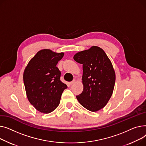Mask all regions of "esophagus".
Returning <instances> with one entry per match:
<instances>
[{"label": "esophagus", "instance_id": "obj_1", "mask_svg": "<svg viewBox=\"0 0 146 146\" xmlns=\"http://www.w3.org/2000/svg\"><path fill=\"white\" fill-rule=\"evenodd\" d=\"M75 82H76V81H75V80H74L72 81H71V82H70V84H71V85H72V84H75Z\"/></svg>", "mask_w": 146, "mask_h": 146}]
</instances>
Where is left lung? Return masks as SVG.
Listing matches in <instances>:
<instances>
[{"mask_svg": "<svg viewBox=\"0 0 146 146\" xmlns=\"http://www.w3.org/2000/svg\"><path fill=\"white\" fill-rule=\"evenodd\" d=\"M74 59L82 64L83 69V91L76 97L84 108L96 112L106 106L113 94L115 74L112 63L96 46L76 53Z\"/></svg>", "mask_w": 146, "mask_h": 146, "instance_id": "1", "label": "left lung"}]
</instances>
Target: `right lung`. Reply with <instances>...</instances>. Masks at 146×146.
Instances as JSON below:
<instances>
[{
  "label": "right lung",
  "instance_id": "right-lung-1",
  "mask_svg": "<svg viewBox=\"0 0 146 146\" xmlns=\"http://www.w3.org/2000/svg\"><path fill=\"white\" fill-rule=\"evenodd\" d=\"M64 54L42 49L29 62L23 72V82L30 103L42 113L48 114L59 106L67 85L60 80L56 66Z\"/></svg>",
  "mask_w": 146,
  "mask_h": 146
}]
</instances>
